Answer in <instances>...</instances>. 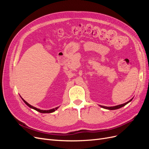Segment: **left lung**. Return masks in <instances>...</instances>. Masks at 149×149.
<instances>
[{"label": "left lung", "mask_w": 149, "mask_h": 149, "mask_svg": "<svg viewBox=\"0 0 149 149\" xmlns=\"http://www.w3.org/2000/svg\"><path fill=\"white\" fill-rule=\"evenodd\" d=\"M126 104H122V105H119V106H117L115 107H104V108H106V109H118V108L124 106Z\"/></svg>", "instance_id": "1"}]
</instances>
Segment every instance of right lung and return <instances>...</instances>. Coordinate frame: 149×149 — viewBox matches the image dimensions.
<instances>
[{
	"label": "right lung",
	"instance_id": "1",
	"mask_svg": "<svg viewBox=\"0 0 149 149\" xmlns=\"http://www.w3.org/2000/svg\"><path fill=\"white\" fill-rule=\"evenodd\" d=\"M25 102L26 104H27L29 107H30L31 108H33V109H36V110H37L38 111H39V112H43V113H45V112H53V111H55V109H52V110H49V111H42V110H40V109H37V108H35V107H32L31 106H30V105H29V104H27L26 103L25 101ZM57 109V108H56V109Z\"/></svg>",
	"mask_w": 149,
	"mask_h": 149
}]
</instances>
